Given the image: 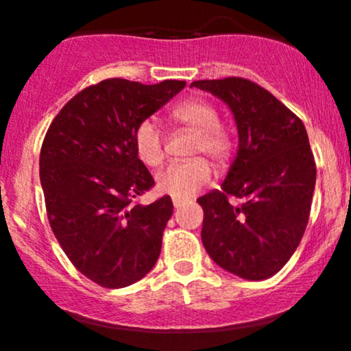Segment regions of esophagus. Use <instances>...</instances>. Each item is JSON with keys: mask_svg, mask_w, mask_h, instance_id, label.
<instances>
[{"mask_svg": "<svg viewBox=\"0 0 351 351\" xmlns=\"http://www.w3.org/2000/svg\"><path fill=\"white\" fill-rule=\"evenodd\" d=\"M184 204V201L183 199H178V198H173V206H175L176 209L178 208H181Z\"/></svg>", "mask_w": 351, "mask_h": 351, "instance_id": "1", "label": "esophagus"}]
</instances>
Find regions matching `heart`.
<instances>
[{"mask_svg": "<svg viewBox=\"0 0 351 351\" xmlns=\"http://www.w3.org/2000/svg\"><path fill=\"white\" fill-rule=\"evenodd\" d=\"M171 119L195 132L193 155H204L216 168L226 165L231 156L232 135L219 123V112L211 102L204 99H188L173 107ZM134 147L147 167H158L163 160V136L158 125L152 119H145L136 125ZM211 180V168L203 158L189 162L170 163L156 175V188L160 193L173 198L184 199L199 191Z\"/></svg>", "mask_w": 351, "mask_h": 351, "instance_id": "heart-1", "label": "heart"}]
</instances>
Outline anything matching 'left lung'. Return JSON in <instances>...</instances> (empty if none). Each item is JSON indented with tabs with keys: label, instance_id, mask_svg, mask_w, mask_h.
<instances>
[{
	"label": "left lung",
	"instance_id": "left-lung-1",
	"mask_svg": "<svg viewBox=\"0 0 351 351\" xmlns=\"http://www.w3.org/2000/svg\"><path fill=\"white\" fill-rule=\"evenodd\" d=\"M234 115L239 148L221 189L198 198L201 241L215 263L241 279L264 280L287 264L308 223L315 160L302 120L243 77L196 80ZM231 195L241 205L228 201Z\"/></svg>",
	"mask_w": 351,
	"mask_h": 351
}]
</instances>
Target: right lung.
<instances>
[{"label": "right lung", "mask_w": 351, "mask_h": 351, "mask_svg": "<svg viewBox=\"0 0 351 351\" xmlns=\"http://www.w3.org/2000/svg\"><path fill=\"white\" fill-rule=\"evenodd\" d=\"M184 86L102 80L60 108L44 136L39 176L52 232L74 267L102 287L135 284L158 261L173 203H134L155 184L134 134Z\"/></svg>", "instance_id": "add662e5"}]
</instances>
